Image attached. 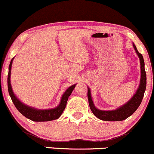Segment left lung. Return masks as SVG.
Returning <instances> with one entry per match:
<instances>
[{"label":"left lung","mask_w":154,"mask_h":154,"mask_svg":"<svg viewBox=\"0 0 154 154\" xmlns=\"http://www.w3.org/2000/svg\"><path fill=\"white\" fill-rule=\"evenodd\" d=\"M133 45L137 55H138L139 59H140V84H139V86L135 94L127 103H125L124 105L120 106L115 110L104 111V110L98 109L94 104L91 99V91H90L89 88H88L87 96L90 109H91L94 115L100 120L104 121H122L125 120L136 111V109H138L142 102L146 88V73L145 68H144L145 64H144V60L143 55L138 51L134 43H133Z\"/></svg>","instance_id":"left-lung-1"}]
</instances>
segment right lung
<instances>
[{
    "label": "right lung",
    "mask_w": 154,
    "mask_h": 154,
    "mask_svg": "<svg viewBox=\"0 0 154 154\" xmlns=\"http://www.w3.org/2000/svg\"><path fill=\"white\" fill-rule=\"evenodd\" d=\"M14 58L11 60L8 68V90L9 95H10L12 102L15 105L16 109L19 110V112L22 114L23 116L31 120L34 121V122H46V121H51L58 119L60 117V115H62L65 108H66L68 97L71 94L74 88L75 87V84L72 85L65 91V93L62 96V98H61L60 103L56 108L50 109H35V108L27 106L21 102L19 99H17V97L14 94L11 85V66Z\"/></svg>",
    "instance_id": "add662e5"
}]
</instances>
